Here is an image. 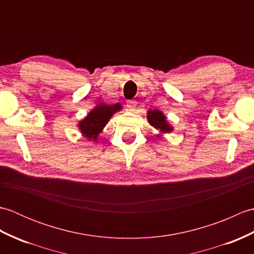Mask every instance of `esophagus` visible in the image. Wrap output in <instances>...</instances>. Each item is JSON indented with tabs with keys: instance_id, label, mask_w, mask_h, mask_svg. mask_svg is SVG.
I'll return each instance as SVG.
<instances>
[{
	"instance_id": "34e87169",
	"label": "esophagus",
	"mask_w": 254,
	"mask_h": 254,
	"mask_svg": "<svg viewBox=\"0 0 254 254\" xmlns=\"http://www.w3.org/2000/svg\"><path fill=\"white\" fill-rule=\"evenodd\" d=\"M127 110H130V111L135 110V108H136V101L128 100V101L127 102Z\"/></svg>"
}]
</instances>
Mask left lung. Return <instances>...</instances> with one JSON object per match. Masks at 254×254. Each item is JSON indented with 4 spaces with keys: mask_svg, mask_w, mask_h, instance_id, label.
Here are the masks:
<instances>
[{
    "mask_svg": "<svg viewBox=\"0 0 254 254\" xmlns=\"http://www.w3.org/2000/svg\"><path fill=\"white\" fill-rule=\"evenodd\" d=\"M147 115H148L147 119H148L149 124L152 127H154L156 130H158L163 133L172 131V127L169 126L168 122H167L166 117L164 116V113L161 111H159L157 109L149 110Z\"/></svg>",
    "mask_w": 254,
    "mask_h": 254,
    "instance_id": "obj_1",
    "label": "left lung"
}]
</instances>
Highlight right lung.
Wrapping results in <instances>:
<instances>
[{"label":"right lung","mask_w":254,"mask_h":254,"mask_svg":"<svg viewBox=\"0 0 254 254\" xmlns=\"http://www.w3.org/2000/svg\"><path fill=\"white\" fill-rule=\"evenodd\" d=\"M121 105L119 104L111 106L104 104L98 105L88 113L84 120L79 122V130L82 131L85 137H87L90 141L91 139L96 141L97 136L102 132V128L106 127L113 113L121 110Z\"/></svg>","instance_id":"add662e5"}]
</instances>
